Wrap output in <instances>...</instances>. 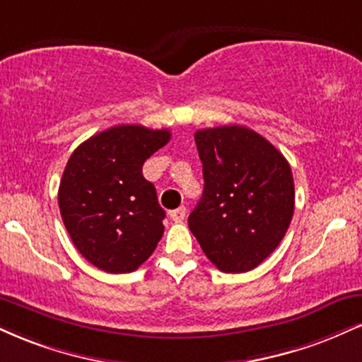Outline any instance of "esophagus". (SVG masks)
I'll use <instances>...</instances> for the list:
<instances>
[{"label":"esophagus","instance_id":"esophagus-1","mask_svg":"<svg viewBox=\"0 0 362 362\" xmlns=\"http://www.w3.org/2000/svg\"><path fill=\"white\" fill-rule=\"evenodd\" d=\"M185 216H187L185 207H178V209H175V211L170 212V219H172L173 223H184Z\"/></svg>","mask_w":362,"mask_h":362}]
</instances>
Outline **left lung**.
Segmentation results:
<instances>
[{"label": "left lung", "mask_w": 362, "mask_h": 362, "mask_svg": "<svg viewBox=\"0 0 362 362\" xmlns=\"http://www.w3.org/2000/svg\"><path fill=\"white\" fill-rule=\"evenodd\" d=\"M204 192L189 228L224 273L256 268L276 250L291 223L295 187L290 163L246 126L195 132Z\"/></svg>", "instance_id": "left-lung-1"}]
</instances>
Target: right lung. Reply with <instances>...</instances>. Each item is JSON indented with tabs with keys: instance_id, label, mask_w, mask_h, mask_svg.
Segmentation results:
<instances>
[{
	"instance_id": "obj_1",
	"label": "right lung",
	"mask_w": 362,
	"mask_h": 362,
	"mask_svg": "<svg viewBox=\"0 0 362 362\" xmlns=\"http://www.w3.org/2000/svg\"><path fill=\"white\" fill-rule=\"evenodd\" d=\"M168 139V129L119 124L86 139L69 158L60 216L74 246L95 268L132 273L162 239L165 211L143 163Z\"/></svg>"
}]
</instances>
